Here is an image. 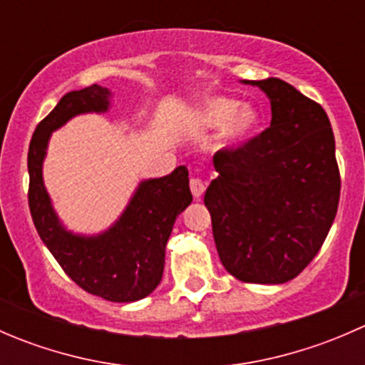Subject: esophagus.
Listing matches in <instances>:
<instances>
[{"mask_svg": "<svg viewBox=\"0 0 365 365\" xmlns=\"http://www.w3.org/2000/svg\"><path fill=\"white\" fill-rule=\"evenodd\" d=\"M206 189V182H203L201 178H190V190H192V196L196 197V200H200L201 196H203Z\"/></svg>", "mask_w": 365, "mask_h": 365, "instance_id": "esophagus-1", "label": "esophagus"}]
</instances>
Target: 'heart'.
<instances>
[{
    "label": "heart",
    "instance_id": "1",
    "mask_svg": "<svg viewBox=\"0 0 365 365\" xmlns=\"http://www.w3.org/2000/svg\"><path fill=\"white\" fill-rule=\"evenodd\" d=\"M194 121L200 128L220 127L215 146L233 148L251 134L259 116L251 104H238L227 97H206L194 113Z\"/></svg>",
    "mask_w": 365,
    "mask_h": 365
}]
</instances>
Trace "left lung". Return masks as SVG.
<instances>
[{
	"mask_svg": "<svg viewBox=\"0 0 365 365\" xmlns=\"http://www.w3.org/2000/svg\"><path fill=\"white\" fill-rule=\"evenodd\" d=\"M244 83L270 101V127L213 157L219 176L205 206L224 268L238 281L282 284L311 263L336 219V141L325 109L292 84Z\"/></svg>",
	"mask_w": 365,
	"mask_h": 365,
	"instance_id": "8db88e82",
	"label": "left lung"
}]
</instances>
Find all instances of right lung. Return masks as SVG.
Wrapping results in <instances>:
<instances>
[{
    "instance_id": "1",
    "label": "right lung",
    "mask_w": 365,
    "mask_h": 365,
    "mask_svg": "<svg viewBox=\"0 0 365 365\" xmlns=\"http://www.w3.org/2000/svg\"><path fill=\"white\" fill-rule=\"evenodd\" d=\"M109 106L111 91L91 84L65 95L36 125L28 152V203L40 238L77 286L109 302H135L162 281L173 224L192 201L185 165L162 178L143 180L120 219L91 237L72 233L61 224L42 176L51 134L77 114L106 113Z\"/></svg>"
}]
</instances>
